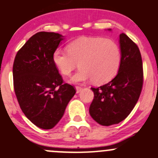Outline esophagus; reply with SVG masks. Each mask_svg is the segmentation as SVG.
Instances as JSON below:
<instances>
[{"mask_svg": "<svg viewBox=\"0 0 158 158\" xmlns=\"http://www.w3.org/2000/svg\"><path fill=\"white\" fill-rule=\"evenodd\" d=\"M76 94H79V93H80L81 90L82 89V87H80V86H76Z\"/></svg>", "mask_w": 158, "mask_h": 158, "instance_id": "obj_1", "label": "esophagus"}]
</instances>
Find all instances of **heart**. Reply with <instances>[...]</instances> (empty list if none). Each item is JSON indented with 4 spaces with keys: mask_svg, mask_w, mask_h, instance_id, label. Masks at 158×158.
Masks as SVG:
<instances>
[{
    "mask_svg": "<svg viewBox=\"0 0 158 158\" xmlns=\"http://www.w3.org/2000/svg\"><path fill=\"white\" fill-rule=\"evenodd\" d=\"M53 63L61 75H71L79 63V70L70 79L73 83L92 79L96 84L110 81L117 75L122 63V51L113 40L104 37H80L68 45V51L57 49Z\"/></svg>",
    "mask_w": 158,
    "mask_h": 158,
    "instance_id": "obj_1",
    "label": "heart"
}]
</instances>
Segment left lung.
<instances>
[{
    "mask_svg": "<svg viewBox=\"0 0 158 158\" xmlns=\"http://www.w3.org/2000/svg\"><path fill=\"white\" fill-rule=\"evenodd\" d=\"M119 44L122 63L116 76L103 86L91 87L94 98L89 114L101 126H111L126 118L142 90L143 73L139 48L125 33L119 36Z\"/></svg>",
    "mask_w": 158,
    "mask_h": 158,
    "instance_id": "obj_1",
    "label": "left lung"
}]
</instances>
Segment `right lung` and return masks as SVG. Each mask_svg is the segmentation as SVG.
<instances>
[{
    "label": "right lung",
    "mask_w": 158,
    "mask_h": 158,
    "mask_svg": "<svg viewBox=\"0 0 158 158\" xmlns=\"http://www.w3.org/2000/svg\"><path fill=\"white\" fill-rule=\"evenodd\" d=\"M64 36L39 32L18 51L13 64L16 97L23 112L35 126L51 129L58 123L76 94L74 87L63 83L52 57Z\"/></svg>",
    "instance_id": "1"
}]
</instances>
